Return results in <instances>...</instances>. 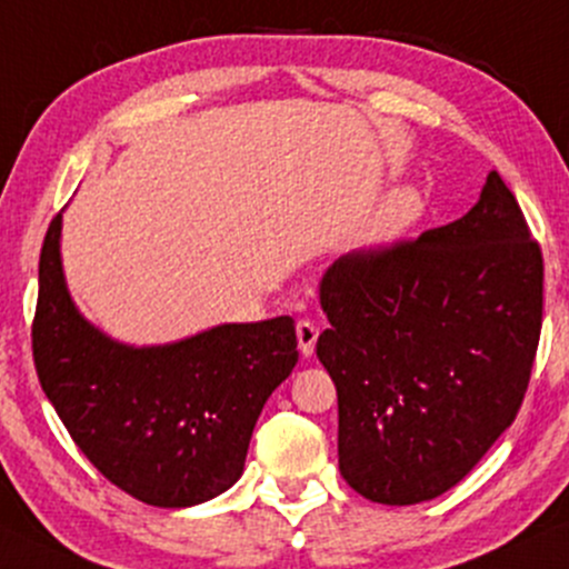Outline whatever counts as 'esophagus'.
<instances>
[{"mask_svg":"<svg viewBox=\"0 0 569 569\" xmlns=\"http://www.w3.org/2000/svg\"><path fill=\"white\" fill-rule=\"evenodd\" d=\"M297 339H299V350H302L305 358H310L315 352V341H318V326H315L312 320H299Z\"/></svg>","mask_w":569,"mask_h":569,"instance_id":"esophagus-1","label":"esophagus"}]
</instances>
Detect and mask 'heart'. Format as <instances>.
<instances>
[{"label":"heart","instance_id":"heart-1","mask_svg":"<svg viewBox=\"0 0 569 569\" xmlns=\"http://www.w3.org/2000/svg\"><path fill=\"white\" fill-rule=\"evenodd\" d=\"M423 214H427V198L416 184H402L368 217V222L358 232V246L368 251L387 249L406 238L421 222Z\"/></svg>","mask_w":569,"mask_h":569}]
</instances>
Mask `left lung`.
Instances as JSON below:
<instances>
[{
    "instance_id": "left-lung-1",
    "label": "left lung",
    "mask_w": 569,
    "mask_h": 569,
    "mask_svg": "<svg viewBox=\"0 0 569 569\" xmlns=\"http://www.w3.org/2000/svg\"><path fill=\"white\" fill-rule=\"evenodd\" d=\"M318 358L339 397V471L362 498L432 501L522 406L543 320V257L501 174L456 222L326 270Z\"/></svg>"
}]
</instances>
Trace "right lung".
<instances>
[{"instance_id": "obj_1", "label": "right lung", "mask_w": 569, "mask_h": 569, "mask_svg": "<svg viewBox=\"0 0 569 569\" xmlns=\"http://www.w3.org/2000/svg\"><path fill=\"white\" fill-rule=\"evenodd\" d=\"M58 214L39 257L33 366L68 435L137 501L184 509L241 477L267 397L297 366L289 315L129 347L87 323L66 289Z\"/></svg>"}]
</instances>
